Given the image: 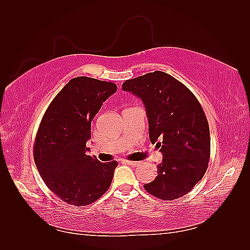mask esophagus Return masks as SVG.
Instances as JSON below:
<instances>
[{
    "instance_id": "obj_1",
    "label": "esophagus",
    "mask_w": 250,
    "mask_h": 250,
    "mask_svg": "<svg viewBox=\"0 0 250 250\" xmlns=\"http://www.w3.org/2000/svg\"><path fill=\"white\" fill-rule=\"evenodd\" d=\"M123 164L130 165V166H133V167H137V166H139L138 162H131V161H123Z\"/></svg>"
}]
</instances>
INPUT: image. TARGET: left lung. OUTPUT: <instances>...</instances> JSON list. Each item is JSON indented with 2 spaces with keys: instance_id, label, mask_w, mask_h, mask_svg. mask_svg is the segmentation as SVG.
I'll return each mask as SVG.
<instances>
[{
  "instance_id": "left-lung-1",
  "label": "left lung",
  "mask_w": 250,
  "mask_h": 250,
  "mask_svg": "<svg viewBox=\"0 0 250 250\" xmlns=\"http://www.w3.org/2000/svg\"><path fill=\"white\" fill-rule=\"evenodd\" d=\"M122 89L143 101L150 142L163 153L157 176L144 188L158 199L183 197L201 180L209 161V128L197 98L161 71L126 80Z\"/></svg>"
}]
</instances>
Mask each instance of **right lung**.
<instances>
[{"instance_id":"add662e5","label":"right lung","mask_w":250,"mask_h":250,"mask_svg":"<svg viewBox=\"0 0 250 250\" xmlns=\"http://www.w3.org/2000/svg\"><path fill=\"white\" fill-rule=\"evenodd\" d=\"M117 88L112 82L73 78L42 117L33 151L36 168L50 190L72 206H88L110 187L118 163H101L85 152L92 121Z\"/></svg>"}]
</instances>
